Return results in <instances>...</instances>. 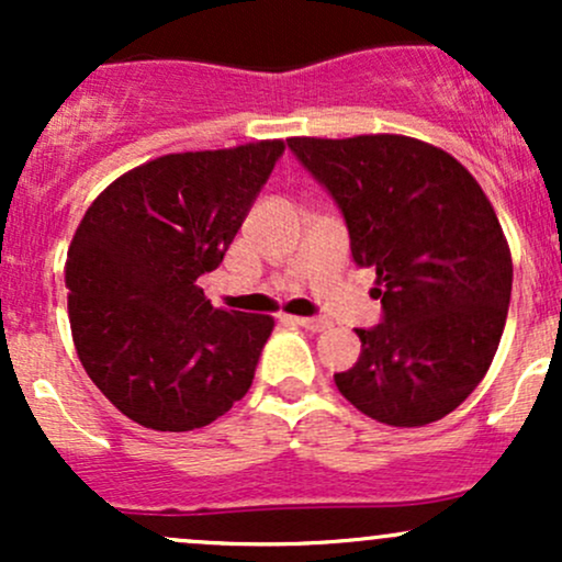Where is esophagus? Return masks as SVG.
<instances>
[{
	"label": "esophagus",
	"instance_id": "1",
	"mask_svg": "<svg viewBox=\"0 0 562 562\" xmlns=\"http://www.w3.org/2000/svg\"><path fill=\"white\" fill-rule=\"evenodd\" d=\"M288 319L293 322V325L306 327V330H312V333L327 330V327H330V322H327V319H319V317H288Z\"/></svg>",
	"mask_w": 562,
	"mask_h": 562
}]
</instances>
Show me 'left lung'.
<instances>
[{
	"label": "left lung",
	"mask_w": 562,
	"mask_h": 562,
	"mask_svg": "<svg viewBox=\"0 0 562 562\" xmlns=\"http://www.w3.org/2000/svg\"><path fill=\"white\" fill-rule=\"evenodd\" d=\"M344 211L351 256L375 269L383 322L335 385L372 420L420 428L481 383L505 330L513 259L473 173L404 134L290 137Z\"/></svg>",
	"instance_id": "1"
}]
</instances>
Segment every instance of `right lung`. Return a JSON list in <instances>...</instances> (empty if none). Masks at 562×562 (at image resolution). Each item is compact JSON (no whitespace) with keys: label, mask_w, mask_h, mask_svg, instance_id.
Segmentation results:
<instances>
[{"label":"right lung","mask_w":562,"mask_h":562,"mask_svg":"<svg viewBox=\"0 0 562 562\" xmlns=\"http://www.w3.org/2000/svg\"><path fill=\"white\" fill-rule=\"evenodd\" d=\"M282 153V139H261L160 156L83 214L66 261L70 333L128 420L182 434L248 393L274 319L214 308L198 277L222 263Z\"/></svg>","instance_id":"add662e5"}]
</instances>
